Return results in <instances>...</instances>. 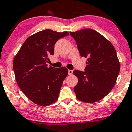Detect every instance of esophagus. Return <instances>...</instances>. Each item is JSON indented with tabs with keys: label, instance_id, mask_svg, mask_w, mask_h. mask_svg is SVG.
Listing matches in <instances>:
<instances>
[{
	"label": "esophagus",
	"instance_id": "1",
	"mask_svg": "<svg viewBox=\"0 0 132 132\" xmlns=\"http://www.w3.org/2000/svg\"><path fill=\"white\" fill-rule=\"evenodd\" d=\"M68 73H69V75H72V73H73V70H69Z\"/></svg>",
	"mask_w": 132,
	"mask_h": 132
}]
</instances>
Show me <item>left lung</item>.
<instances>
[{"label": "left lung", "instance_id": "8db88e82", "mask_svg": "<svg viewBox=\"0 0 132 132\" xmlns=\"http://www.w3.org/2000/svg\"><path fill=\"white\" fill-rule=\"evenodd\" d=\"M70 34L75 40L80 56L87 57L84 71H73L78 79L74 87L76 97L86 103H94L108 95L116 83L120 71L116 50L93 29H81Z\"/></svg>", "mask_w": 132, "mask_h": 132}]
</instances>
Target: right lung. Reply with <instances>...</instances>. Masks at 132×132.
<instances>
[{"mask_svg": "<svg viewBox=\"0 0 132 132\" xmlns=\"http://www.w3.org/2000/svg\"><path fill=\"white\" fill-rule=\"evenodd\" d=\"M69 35L51 29L37 32L26 40L14 57L13 67L18 85L37 105L48 106L57 100L68 70L48 67L46 62L54 54L56 42Z\"/></svg>", "mask_w": 132, "mask_h": 132, "instance_id": "1", "label": "right lung"}]
</instances>
